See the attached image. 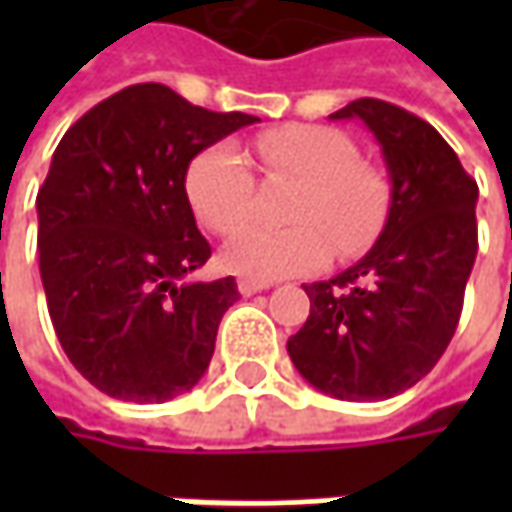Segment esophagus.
Segmentation results:
<instances>
[{
  "label": "esophagus",
  "instance_id": "1",
  "mask_svg": "<svg viewBox=\"0 0 512 512\" xmlns=\"http://www.w3.org/2000/svg\"><path fill=\"white\" fill-rule=\"evenodd\" d=\"M267 282H256V279H239V293L242 296H253V293H259V290H267Z\"/></svg>",
  "mask_w": 512,
  "mask_h": 512
}]
</instances>
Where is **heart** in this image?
I'll list each match as a JSON object with an SVG mask.
<instances>
[{
  "label": "heart",
  "instance_id": "b5f03b06",
  "mask_svg": "<svg viewBox=\"0 0 512 512\" xmlns=\"http://www.w3.org/2000/svg\"><path fill=\"white\" fill-rule=\"evenodd\" d=\"M256 165L265 179L296 182L282 219L290 227H247L222 250L227 270L273 282L313 273L333 259V250L359 256L382 233L390 185L376 165L342 130L322 125H285L265 130L256 145ZM185 193L193 216L213 233H236L253 216L256 182L247 159L233 145H210L187 165Z\"/></svg>",
  "mask_w": 512,
  "mask_h": 512
}]
</instances>
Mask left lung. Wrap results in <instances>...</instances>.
Segmentation results:
<instances>
[{
    "label": "left lung",
    "instance_id": "8db88e82",
    "mask_svg": "<svg viewBox=\"0 0 512 512\" xmlns=\"http://www.w3.org/2000/svg\"><path fill=\"white\" fill-rule=\"evenodd\" d=\"M330 119H359L373 133L390 207L356 265L305 285L310 316L287 353L333 399H390L424 379L456 333L479 250V187L439 130L390 102L356 99Z\"/></svg>",
    "mask_w": 512,
    "mask_h": 512
}]
</instances>
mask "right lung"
<instances>
[{
	"label": "right lung",
	"instance_id": "right-lung-1",
	"mask_svg": "<svg viewBox=\"0 0 512 512\" xmlns=\"http://www.w3.org/2000/svg\"><path fill=\"white\" fill-rule=\"evenodd\" d=\"M130 85L62 136L36 196L39 273L62 350L93 387L170 402L205 376L236 279L193 282L210 259L185 193L193 156L256 125Z\"/></svg>",
	"mask_w": 512,
	"mask_h": 512
}]
</instances>
